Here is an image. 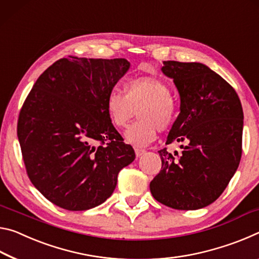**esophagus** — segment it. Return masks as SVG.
Wrapping results in <instances>:
<instances>
[{"mask_svg": "<svg viewBox=\"0 0 259 259\" xmlns=\"http://www.w3.org/2000/svg\"><path fill=\"white\" fill-rule=\"evenodd\" d=\"M146 150L145 149H139V148H137L135 149V155H137V157H140V156H142L143 154H145Z\"/></svg>", "mask_w": 259, "mask_h": 259, "instance_id": "esophagus-1", "label": "esophagus"}]
</instances>
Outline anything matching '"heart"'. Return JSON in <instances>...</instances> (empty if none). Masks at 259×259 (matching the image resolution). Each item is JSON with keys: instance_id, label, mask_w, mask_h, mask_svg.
Returning <instances> with one entry per match:
<instances>
[{"instance_id": "obj_1", "label": "heart", "mask_w": 259, "mask_h": 259, "mask_svg": "<svg viewBox=\"0 0 259 259\" xmlns=\"http://www.w3.org/2000/svg\"><path fill=\"white\" fill-rule=\"evenodd\" d=\"M125 95L117 90L105 100L110 120L117 128L127 125L135 111L139 120L127 127L125 141L135 147H146L156 138L157 131H165L175 124L177 103L163 80L140 77L128 80L124 86Z\"/></svg>"}]
</instances>
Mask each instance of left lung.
<instances>
[{
	"mask_svg": "<svg viewBox=\"0 0 259 259\" xmlns=\"http://www.w3.org/2000/svg\"><path fill=\"white\" fill-rule=\"evenodd\" d=\"M175 82L180 113L166 145L182 142L181 155L159 150L162 169L150 182L155 200L177 210H198L223 194L242 154L243 110L230 83L202 63L164 61Z\"/></svg>",
	"mask_w": 259,
	"mask_h": 259,
	"instance_id": "1",
	"label": "left lung"
}]
</instances>
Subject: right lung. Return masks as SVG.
I'll list each match as a JSON object with an SVG mask.
<instances>
[{
    "mask_svg": "<svg viewBox=\"0 0 259 259\" xmlns=\"http://www.w3.org/2000/svg\"><path fill=\"white\" fill-rule=\"evenodd\" d=\"M130 66L125 58H62L29 92L17 135L29 179L55 205L83 211L102 204L135 159L105 109Z\"/></svg>",
    "mask_w": 259,
    "mask_h": 259,
    "instance_id": "right-lung-1",
    "label": "right lung"
}]
</instances>
